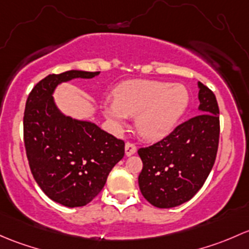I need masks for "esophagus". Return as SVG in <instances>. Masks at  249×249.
<instances>
[{"mask_svg": "<svg viewBox=\"0 0 249 249\" xmlns=\"http://www.w3.org/2000/svg\"><path fill=\"white\" fill-rule=\"evenodd\" d=\"M124 152L127 156H132L133 153L137 152V146H135L134 142H125V146H124Z\"/></svg>", "mask_w": 249, "mask_h": 249, "instance_id": "esophagus-1", "label": "esophagus"}]
</instances>
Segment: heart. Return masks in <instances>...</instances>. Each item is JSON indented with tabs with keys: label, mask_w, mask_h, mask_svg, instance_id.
Listing matches in <instances>:
<instances>
[{
	"label": "heart",
	"mask_w": 249,
	"mask_h": 249,
	"mask_svg": "<svg viewBox=\"0 0 249 249\" xmlns=\"http://www.w3.org/2000/svg\"><path fill=\"white\" fill-rule=\"evenodd\" d=\"M114 96L115 102L104 107L107 119L114 124H122L128 116L137 115L138 130L148 140L165 137L189 101L184 86L155 80L125 81L115 89Z\"/></svg>",
	"instance_id": "1"
}]
</instances>
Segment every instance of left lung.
Listing matches in <instances>:
<instances>
[{
	"mask_svg": "<svg viewBox=\"0 0 249 249\" xmlns=\"http://www.w3.org/2000/svg\"><path fill=\"white\" fill-rule=\"evenodd\" d=\"M199 114L178 124L160 142L138 150L142 160L139 187L160 209L178 206L196 196L216 160L219 107L213 92L199 83Z\"/></svg>",
	"mask_w": 249,
	"mask_h": 249,
	"instance_id": "8db88e82",
	"label": "left lung"
}]
</instances>
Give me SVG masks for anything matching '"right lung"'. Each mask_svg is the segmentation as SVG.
Returning <instances> with one entry per match:
<instances>
[{
    "label": "right lung",
    "instance_id": "right-lung-1",
    "mask_svg": "<svg viewBox=\"0 0 249 249\" xmlns=\"http://www.w3.org/2000/svg\"><path fill=\"white\" fill-rule=\"evenodd\" d=\"M99 71L49 74L30 92L24 112V143L33 178L51 200L67 207L85 206L103 189L107 175L124 156V142L94 124L61 114L55 87Z\"/></svg>",
    "mask_w": 249,
    "mask_h": 249
}]
</instances>
